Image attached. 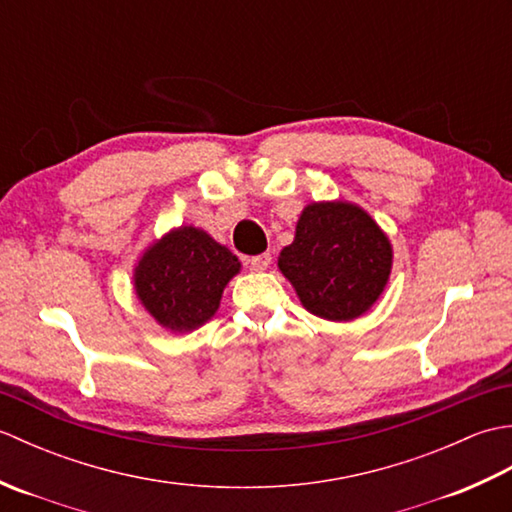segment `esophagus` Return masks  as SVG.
<instances>
[{"label": "esophagus", "mask_w": 512, "mask_h": 512, "mask_svg": "<svg viewBox=\"0 0 512 512\" xmlns=\"http://www.w3.org/2000/svg\"><path fill=\"white\" fill-rule=\"evenodd\" d=\"M248 264H250V268L257 270V273H262V270H266L270 266V253H262V255L250 257Z\"/></svg>", "instance_id": "obj_1"}]
</instances>
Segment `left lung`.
<instances>
[{"label":"left lung","mask_w":512,"mask_h":512,"mask_svg":"<svg viewBox=\"0 0 512 512\" xmlns=\"http://www.w3.org/2000/svg\"><path fill=\"white\" fill-rule=\"evenodd\" d=\"M394 248L376 220L354 202H312L277 266L301 306L328 321H354L383 295Z\"/></svg>","instance_id":"1"}]
</instances>
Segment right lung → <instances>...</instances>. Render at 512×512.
<instances>
[{"instance_id": "add662e5", "label": "right lung", "mask_w": 512, "mask_h": 512, "mask_svg": "<svg viewBox=\"0 0 512 512\" xmlns=\"http://www.w3.org/2000/svg\"><path fill=\"white\" fill-rule=\"evenodd\" d=\"M242 264L198 226H178L149 244L134 266V290L158 325L184 334L202 328Z\"/></svg>"}]
</instances>
